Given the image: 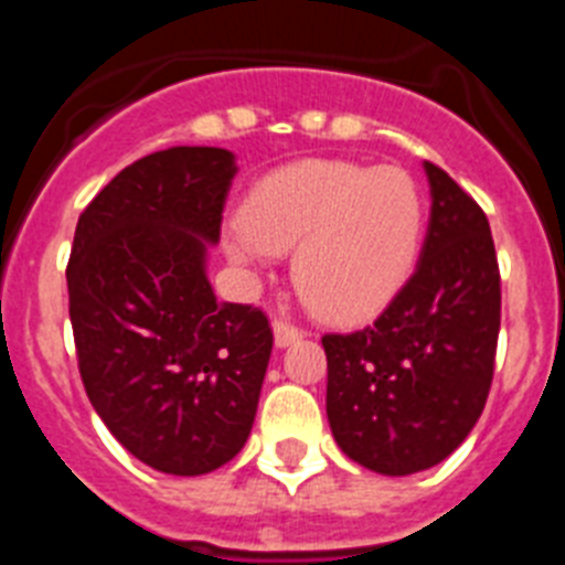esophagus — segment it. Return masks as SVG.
I'll return each mask as SVG.
<instances>
[{
    "label": "esophagus",
    "mask_w": 565,
    "mask_h": 565,
    "mask_svg": "<svg viewBox=\"0 0 565 565\" xmlns=\"http://www.w3.org/2000/svg\"><path fill=\"white\" fill-rule=\"evenodd\" d=\"M297 339H302V331L297 326H291L286 319H274V342H277V348H286Z\"/></svg>",
    "instance_id": "1"
}]
</instances>
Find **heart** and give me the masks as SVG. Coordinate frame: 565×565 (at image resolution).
Returning <instances> with one entry per match:
<instances>
[{"mask_svg":"<svg viewBox=\"0 0 565 565\" xmlns=\"http://www.w3.org/2000/svg\"><path fill=\"white\" fill-rule=\"evenodd\" d=\"M424 194L398 167L302 161L268 174L243 203L228 254L257 263L294 249V286L317 311L356 319L382 308L416 266Z\"/></svg>","mask_w":565,"mask_h":565,"instance_id":"heart-1","label":"heart"}]
</instances>
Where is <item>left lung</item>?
Here are the masks:
<instances>
[{"label": "left lung", "mask_w": 565, "mask_h": 565, "mask_svg": "<svg viewBox=\"0 0 565 565\" xmlns=\"http://www.w3.org/2000/svg\"><path fill=\"white\" fill-rule=\"evenodd\" d=\"M424 169L433 209L413 277L371 326L322 337L333 438L382 476L450 456L476 427L495 373L501 271L487 214L441 167Z\"/></svg>", "instance_id": "obj_1"}]
</instances>
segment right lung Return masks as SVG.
Returning a JSON list of instances; mask_svg holds the SVG:
<instances>
[{
  "mask_svg": "<svg viewBox=\"0 0 565 565\" xmlns=\"http://www.w3.org/2000/svg\"><path fill=\"white\" fill-rule=\"evenodd\" d=\"M234 172L228 149L147 154L89 201L70 252L84 391L107 430L169 476L243 450L271 359L266 313L217 302L206 279Z\"/></svg>",
  "mask_w": 565,
  "mask_h": 565,
  "instance_id": "obj_1",
  "label": "right lung"
}]
</instances>
